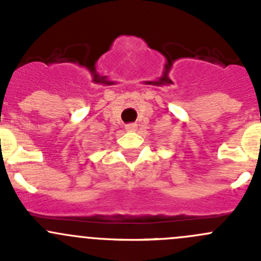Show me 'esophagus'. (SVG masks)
Instances as JSON below:
<instances>
[{
	"label": "esophagus",
	"instance_id": "1",
	"mask_svg": "<svg viewBox=\"0 0 261 261\" xmlns=\"http://www.w3.org/2000/svg\"><path fill=\"white\" fill-rule=\"evenodd\" d=\"M126 131H128V133H133V131H136V128H138V125L136 123H127V125L125 126Z\"/></svg>",
	"mask_w": 261,
	"mask_h": 261
}]
</instances>
